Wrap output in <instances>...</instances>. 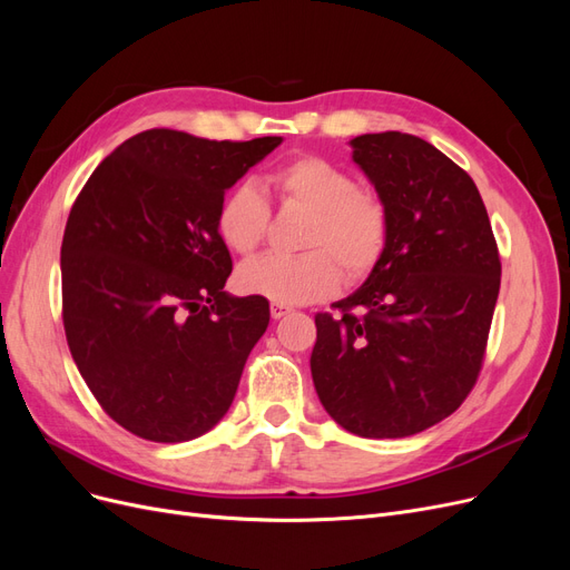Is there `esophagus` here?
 <instances>
[{
	"label": "esophagus",
	"instance_id": "esophagus-1",
	"mask_svg": "<svg viewBox=\"0 0 570 570\" xmlns=\"http://www.w3.org/2000/svg\"><path fill=\"white\" fill-rule=\"evenodd\" d=\"M289 312H292V308H289V306H285V304H278V302H273V304H271V316H273L275 321L283 318V316H287Z\"/></svg>",
	"mask_w": 570,
	"mask_h": 570
}]
</instances>
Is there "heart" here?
<instances>
[{
	"instance_id": "heart-1",
	"label": "heart",
	"mask_w": 570,
	"mask_h": 570,
	"mask_svg": "<svg viewBox=\"0 0 570 570\" xmlns=\"http://www.w3.org/2000/svg\"><path fill=\"white\" fill-rule=\"evenodd\" d=\"M268 185L283 202L308 212L302 254H264L237 271V283L252 295L278 304H308L340 287L342 266L347 278L366 275L387 243V206L354 176L321 157H297L278 166ZM218 235L233 252L249 256L264 243L268 204L258 187H233L218 206Z\"/></svg>"
}]
</instances>
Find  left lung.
Listing matches in <instances>:
<instances>
[{"label":"left lung","instance_id":"obj_1","mask_svg":"<svg viewBox=\"0 0 570 570\" xmlns=\"http://www.w3.org/2000/svg\"><path fill=\"white\" fill-rule=\"evenodd\" d=\"M350 147L387 206V243L342 314L316 316L312 377L344 430L406 438L473 390L502 264L475 183L438 147L396 130Z\"/></svg>","mask_w":570,"mask_h":570}]
</instances>
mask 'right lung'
I'll list each match as a JSON object with an SVG mask.
<instances>
[{
    "label": "right lung",
    "mask_w": 570,
    "mask_h": 570,
    "mask_svg": "<svg viewBox=\"0 0 570 570\" xmlns=\"http://www.w3.org/2000/svg\"><path fill=\"white\" fill-rule=\"evenodd\" d=\"M283 137L216 142L154 128L101 161L61 243L68 350L132 435L195 440L226 416L268 302L233 297L218 206Z\"/></svg>",
    "instance_id": "add662e5"
}]
</instances>
